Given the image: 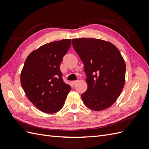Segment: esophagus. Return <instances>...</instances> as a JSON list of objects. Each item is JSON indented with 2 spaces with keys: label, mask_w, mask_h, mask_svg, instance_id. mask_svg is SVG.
Wrapping results in <instances>:
<instances>
[{
  "label": "esophagus",
  "mask_w": 149,
  "mask_h": 149,
  "mask_svg": "<svg viewBox=\"0 0 149 149\" xmlns=\"http://www.w3.org/2000/svg\"><path fill=\"white\" fill-rule=\"evenodd\" d=\"M77 83H78V81H74L72 82V84L74 85V86H75V85Z\"/></svg>",
  "instance_id": "34e87169"
}]
</instances>
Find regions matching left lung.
Listing matches in <instances>:
<instances>
[{
    "label": "left lung",
    "mask_w": 149,
    "mask_h": 149,
    "mask_svg": "<svg viewBox=\"0 0 149 149\" xmlns=\"http://www.w3.org/2000/svg\"><path fill=\"white\" fill-rule=\"evenodd\" d=\"M83 61L88 89L81 95L85 106L94 111L108 108L124 86L126 66L119 50L109 42L95 38L72 39Z\"/></svg>",
    "instance_id": "obj_1"
}]
</instances>
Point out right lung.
<instances>
[{"label": "right lung", "instance_id": "1", "mask_svg": "<svg viewBox=\"0 0 149 149\" xmlns=\"http://www.w3.org/2000/svg\"><path fill=\"white\" fill-rule=\"evenodd\" d=\"M71 40L45 44L28 56L20 74L22 88L28 99L46 113L59 111L71 90L63 79L59 66L70 47Z\"/></svg>", "mask_w": 149, "mask_h": 149}]
</instances>
